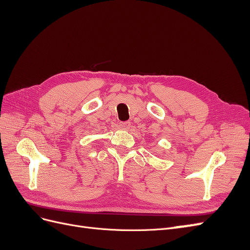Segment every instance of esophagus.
<instances>
[{
	"instance_id": "1",
	"label": "esophagus",
	"mask_w": 250,
	"mask_h": 250,
	"mask_svg": "<svg viewBox=\"0 0 250 250\" xmlns=\"http://www.w3.org/2000/svg\"><path fill=\"white\" fill-rule=\"evenodd\" d=\"M119 126H120L121 129L128 130V129H129V128L131 127V124H130V122H121Z\"/></svg>"
}]
</instances>
